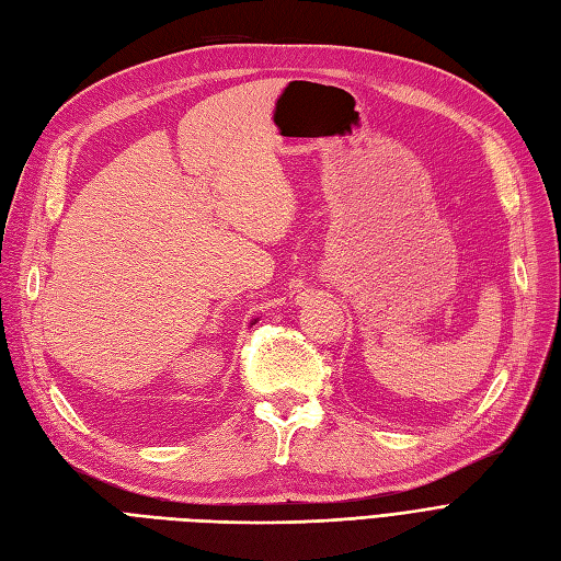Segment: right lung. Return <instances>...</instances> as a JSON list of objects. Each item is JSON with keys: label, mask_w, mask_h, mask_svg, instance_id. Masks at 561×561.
<instances>
[{"label": "right lung", "mask_w": 561, "mask_h": 561, "mask_svg": "<svg viewBox=\"0 0 561 561\" xmlns=\"http://www.w3.org/2000/svg\"><path fill=\"white\" fill-rule=\"evenodd\" d=\"M254 323H256V318H254V321H252V323H250V325H254Z\"/></svg>", "instance_id": "add662e5"}]
</instances>
